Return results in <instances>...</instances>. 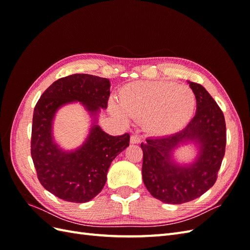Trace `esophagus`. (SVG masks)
Masks as SVG:
<instances>
[{
    "instance_id": "obj_1",
    "label": "esophagus",
    "mask_w": 250,
    "mask_h": 250,
    "mask_svg": "<svg viewBox=\"0 0 250 250\" xmlns=\"http://www.w3.org/2000/svg\"><path fill=\"white\" fill-rule=\"evenodd\" d=\"M141 141H142V138L138 134H134V135H131V137H130V143L131 144H139Z\"/></svg>"
}]
</instances>
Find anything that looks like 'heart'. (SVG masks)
<instances>
[{
  "instance_id": "b5f03b06",
  "label": "heart",
  "mask_w": 250,
  "mask_h": 250,
  "mask_svg": "<svg viewBox=\"0 0 250 250\" xmlns=\"http://www.w3.org/2000/svg\"><path fill=\"white\" fill-rule=\"evenodd\" d=\"M120 105H110L117 116L145 119L151 133L166 135L176 132L190 121L196 108V97L190 87L173 82L139 81L121 89Z\"/></svg>"
}]
</instances>
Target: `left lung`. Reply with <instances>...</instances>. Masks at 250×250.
<instances>
[{
    "instance_id": "obj_1",
    "label": "left lung",
    "mask_w": 250,
    "mask_h": 250,
    "mask_svg": "<svg viewBox=\"0 0 250 250\" xmlns=\"http://www.w3.org/2000/svg\"><path fill=\"white\" fill-rule=\"evenodd\" d=\"M196 97V113L183 130L142 143L143 181L154 198L181 204L200 197L214 186L225 153L226 127L223 112L208 90L188 81ZM193 143L195 160L179 164L175 151Z\"/></svg>"
}]
</instances>
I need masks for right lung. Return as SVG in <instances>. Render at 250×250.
<instances>
[{
  "mask_svg": "<svg viewBox=\"0 0 250 250\" xmlns=\"http://www.w3.org/2000/svg\"><path fill=\"white\" fill-rule=\"evenodd\" d=\"M109 95L108 79L74 74L52 83L35 105L31 156L42 186L60 199L83 203L96 197L106 183L111 162L129 146L128 133L112 137L97 125ZM75 102L89 112L92 126L82 146L64 150L54 141L52 123L59 108Z\"/></svg>",
  "mask_w": 250,
  "mask_h": 250,
  "instance_id": "obj_1",
  "label": "right lung"
}]
</instances>
